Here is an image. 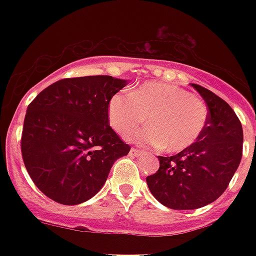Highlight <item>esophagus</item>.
Instances as JSON below:
<instances>
[{
  "label": "esophagus",
  "instance_id": "1",
  "mask_svg": "<svg viewBox=\"0 0 256 256\" xmlns=\"http://www.w3.org/2000/svg\"><path fill=\"white\" fill-rule=\"evenodd\" d=\"M128 154H130L132 156H140V154H142V152H140V150H138V148H130V152H128Z\"/></svg>",
  "mask_w": 256,
  "mask_h": 256
}]
</instances>
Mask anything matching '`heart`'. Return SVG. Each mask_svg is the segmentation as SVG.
<instances>
[{
  "instance_id": "obj_1",
  "label": "heart",
  "mask_w": 256,
  "mask_h": 256,
  "mask_svg": "<svg viewBox=\"0 0 256 256\" xmlns=\"http://www.w3.org/2000/svg\"><path fill=\"white\" fill-rule=\"evenodd\" d=\"M108 112L112 128L124 136L146 122L148 128L136 132L132 140L166 152L191 148L208 120V108L200 98L164 82H146L130 96H112Z\"/></svg>"
}]
</instances>
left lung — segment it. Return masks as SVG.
<instances>
[{"mask_svg":"<svg viewBox=\"0 0 256 256\" xmlns=\"http://www.w3.org/2000/svg\"><path fill=\"white\" fill-rule=\"evenodd\" d=\"M208 108L202 136L172 156H158L160 168L146 178L158 202L174 210L210 204L224 192L243 152V128L231 106L208 88L191 84Z\"/></svg>","mask_w":256,"mask_h":256,"instance_id":"left-lung-1","label":"left lung"}]
</instances>
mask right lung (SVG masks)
I'll return each instance as SVG.
<instances>
[{"mask_svg":"<svg viewBox=\"0 0 256 256\" xmlns=\"http://www.w3.org/2000/svg\"><path fill=\"white\" fill-rule=\"evenodd\" d=\"M126 80L112 76L65 78L28 106L21 152L34 184L54 202L80 204L106 182L124 144L108 124V102Z\"/></svg>","mask_w":256,"mask_h":256,"instance_id":"obj_1","label":"right lung"}]
</instances>
